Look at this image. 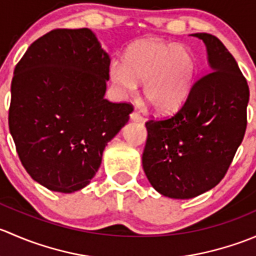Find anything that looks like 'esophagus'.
Wrapping results in <instances>:
<instances>
[{
    "instance_id": "obj_1",
    "label": "esophagus",
    "mask_w": 256,
    "mask_h": 256,
    "mask_svg": "<svg viewBox=\"0 0 256 256\" xmlns=\"http://www.w3.org/2000/svg\"><path fill=\"white\" fill-rule=\"evenodd\" d=\"M130 118L132 121H141V120H142V116L140 115V112H132L130 114Z\"/></svg>"
}]
</instances>
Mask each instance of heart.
Listing matches in <instances>:
<instances>
[{"label":"heart","mask_w":256,"mask_h":256,"mask_svg":"<svg viewBox=\"0 0 256 256\" xmlns=\"http://www.w3.org/2000/svg\"><path fill=\"white\" fill-rule=\"evenodd\" d=\"M197 72V59L187 46L144 40L126 49L122 66H112L110 78L126 92L144 84V104L156 114H171L187 100Z\"/></svg>","instance_id":"b5f03b06"}]
</instances>
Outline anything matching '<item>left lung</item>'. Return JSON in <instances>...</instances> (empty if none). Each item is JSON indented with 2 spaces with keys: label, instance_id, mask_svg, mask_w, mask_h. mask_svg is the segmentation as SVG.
Returning <instances> with one entry per match:
<instances>
[{
  "label": "left lung",
  "instance_id": "8db88e82",
  "mask_svg": "<svg viewBox=\"0 0 256 256\" xmlns=\"http://www.w3.org/2000/svg\"><path fill=\"white\" fill-rule=\"evenodd\" d=\"M192 36L204 42L210 72L174 116L147 121L142 154L152 187L174 200L197 197L223 180L248 122L249 86L234 56L216 36Z\"/></svg>",
  "mask_w": 256,
  "mask_h": 256
}]
</instances>
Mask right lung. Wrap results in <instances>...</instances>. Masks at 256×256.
<instances>
[{"label":"right lung","mask_w":256,"mask_h":256,"mask_svg":"<svg viewBox=\"0 0 256 256\" xmlns=\"http://www.w3.org/2000/svg\"><path fill=\"white\" fill-rule=\"evenodd\" d=\"M110 58L89 28L54 30L32 43L11 84L10 132L30 177L54 192L90 183L132 105L104 98Z\"/></svg>","instance_id":"right-lung-1"}]
</instances>
